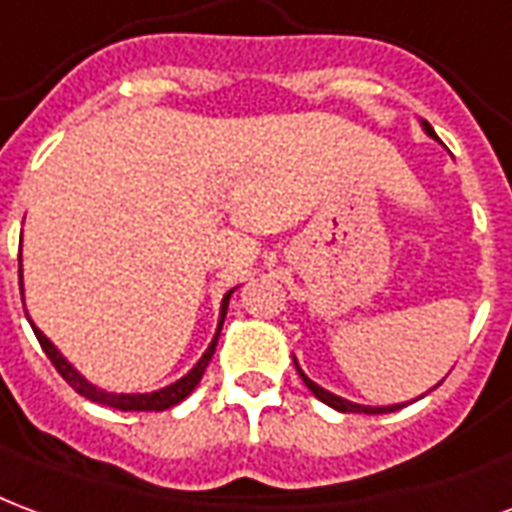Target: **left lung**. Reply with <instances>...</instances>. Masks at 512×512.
I'll return each instance as SVG.
<instances>
[{
	"mask_svg": "<svg viewBox=\"0 0 512 512\" xmlns=\"http://www.w3.org/2000/svg\"><path fill=\"white\" fill-rule=\"evenodd\" d=\"M420 127H423V132H426L429 138L439 140L437 132L431 130L429 121H420ZM293 361H295V358H293ZM295 369H298V374H301V380H304L306 388H309V391H312L314 396H317V399L323 401V404L333 407V410H339V412H366V415H382V412H396V410H401V407H404V404H388V407H366V404H355V401L342 399V396H336V393L325 391L323 385H317V382H314V380H309V377H306V374H304V369L298 366V361H295Z\"/></svg>",
	"mask_w": 512,
	"mask_h": 512,
	"instance_id": "1",
	"label": "left lung"
}]
</instances>
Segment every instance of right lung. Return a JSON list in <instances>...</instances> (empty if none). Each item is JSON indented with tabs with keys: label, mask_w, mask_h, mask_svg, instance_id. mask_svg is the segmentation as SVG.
Here are the masks:
<instances>
[{
	"label": "right lung",
	"mask_w": 512,
	"mask_h": 512,
	"mask_svg": "<svg viewBox=\"0 0 512 512\" xmlns=\"http://www.w3.org/2000/svg\"><path fill=\"white\" fill-rule=\"evenodd\" d=\"M18 276H21V301H24V271H18ZM230 295H233V290H227L225 298H222V306H219V323H217V333H214V339H211V344L206 347V352L200 355V361L189 369L181 380L170 382V385H165V388H160V391H151V393H108L102 391V388H97V385H92V382L86 380L78 369H75L73 363L64 358L62 352H59V347H56L48 336H45L37 325L32 323V331L34 336H37V342H40V347H43V352L51 358V363L56 366V372L62 374L64 380H67V385H73L75 391L81 393V396H86L89 401H97V404H102V407H113V410H121V412H162V410H170V407H176L179 401H184L189 396V393L198 388L200 377H203V372H206L208 361H211V355H214V350H217V339H219V331H222V323H225V314H227V304H230ZM29 317V314H26Z\"/></svg>",
	"instance_id": "right-lung-1"
}]
</instances>
